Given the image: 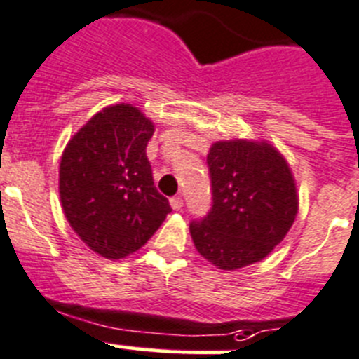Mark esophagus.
<instances>
[{"label":"esophagus","instance_id":"1","mask_svg":"<svg viewBox=\"0 0 359 359\" xmlns=\"http://www.w3.org/2000/svg\"><path fill=\"white\" fill-rule=\"evenodd\" d=\"M170 206H172V210H182L183 208V197L182 196L170 197Z\"/></svg>","mask_w":359,"mask_h":359}]
</instances>
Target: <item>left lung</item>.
<instances>
[{"mask_svg":"<svg viewBox=\"0 0 359 359\" xmlns=\"http://www.w3.org/2000/svg\"><path fill=\"white\" fill-rule=\"evenodd\" d=\"M212 210L190 222L194 245L222 271L259 262L285 238L299 210L294 174L265 140H220L210 147Z\"/></svg>","mask_w":359,"mask_h":359,"instance_id":"obj_1","label":"left lung"}]
</instances>
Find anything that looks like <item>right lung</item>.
Returning <instances> with one entry per match:
<instances>
[{"label": "right lung", "instance_id": "add662e5", "mask_svg": "<svg viewBox=\"0 0 359 359\" xmlns=\"http://www.w3.org/2000/svg\"><path fill=\"white\" fill-rule=\"evenodd\" d=\"M153 121L121 103L97 111L65 146L60 201L69 224L94 252L121 259L142 248L167 213L146 147Z\"/></svg>", "mask_w": 359, "mask_h": 359}]
</instances>
